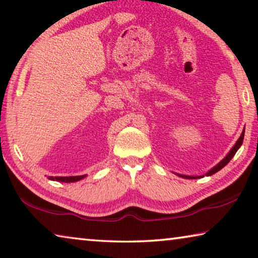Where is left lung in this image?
Returning <instances> with one entry per match:
<instances>
[{"label":"left lung","mask_w":258,"mask_h":258,"mask_svg":"<svg viewBox=\"0 0 258 258\" xmlns=\"http://www.w3.org/2000/svg\"><path fill=\"white\" fill-rule=\"evenodd\" d=\"M243 137H244V130L242 131V133H241V135H240V138L238 139V141L235 142V145L232 147V149H231L230 151H229V154L226 155L223 159H222L220 163H218L217 165H215L214 166L213 168H211L209 169V171L206 173V175L207 176H211V175H213V174H215V173H217L218 171H221L222 168L224 167L225 165H228V163L229 161L233 158V156L235 155V152H237L238 150H239V148L241 147V145H242V141H243ZM177 176H180V177H183V178H189V180H195V178H200V177H204V175H192V176H190V175H183V174H177V173H175Z\"/></svg>","instance_id":"obj_1"}]
</instances>
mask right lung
<instances>
[{
  "label": "right lung",
  "mask_w": 258,
  "mask_h": 258,
  "mask_svg": "<svg viewBox=\"0 0 258 258\" xmlns=\"http://www.w3.org/2000/svg\"><path fill=\"white\" fill-rule=\"evenodd\" d=\"M84 177H86V174H84V175H77V176H49L47 178L51 181L71 183V182H77L80 180H83Z\"/></svg>",
  "instance_id": "add662e5"
}]
</instances>
